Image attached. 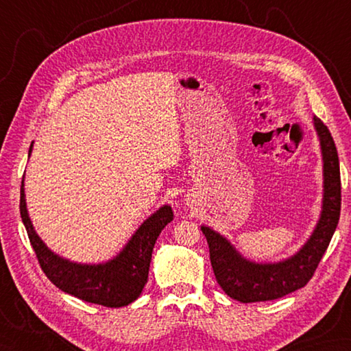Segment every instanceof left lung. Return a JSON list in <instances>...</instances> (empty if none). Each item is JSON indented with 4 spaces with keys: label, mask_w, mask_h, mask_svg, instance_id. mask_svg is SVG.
<instances>
[{
    "label": "left lung",
    "mask_w": 351,
    "mask_h": 351,
    "mask_svg": "<svg viewBox=\"0 0 351 351\" xmlns=\"http://www.w3.org/2000/svg\"><path fill=\"white\" fill-rule=\"evenodd\" d=\"M323 156V202L322 213L308 241L294 255L278 263H256L243 256L226 237L202 225L210 245L211 265L221 289L241 303L280 299L303 288L317 270L329 245L341 213L339 160L335 141L327 126L317 116L312 117Z\"/></svg>",
    "instance_id": "8db88e82"
}]
</instances>
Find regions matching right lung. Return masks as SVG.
<instances>
[{
	"instance_id": "add662e5",
	"label": "right lung",
	"mask_w": 351,
	"mask_h": 351,
	"mask_svg": "<svg viewBox=\"0 0 351 351\" xmlns=\"http://www.w3.org/2000/svg\"><path fill=\"white\" fill-rule=\"evenodd\" d=\"M32 151L33 143L28 156ZM19 210L29 243L47 278L63 293L107 308H122L138 299L147 282L156 238L173 220L171 206L162 205L141 223L116 256L99 264H81L57 255L37 235L27 210L24 180L21 185Z\"/></svg>"
}]
</instances>
